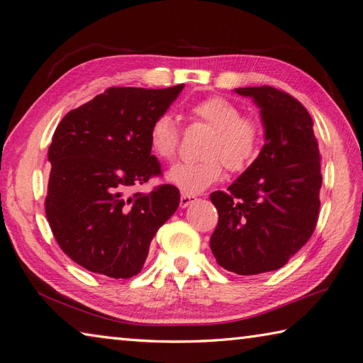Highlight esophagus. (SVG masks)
I'll return each instance as SVG.
<instances>
[{"label":"esophagus","instance_id":"obj_1","mask_svg":"<svg viewBox=\"0 0 363 363\" xmlns=\"http://www.w3.org/2000/svg\"><path fill=\"white\" fill-rule=\"evenodd\" d=\"M197 200V197L196 196H189V194H182V197H180V208H188L189 205H192Z\"/></svg>","mask_w":363,"mask_h":363}]
</instances>
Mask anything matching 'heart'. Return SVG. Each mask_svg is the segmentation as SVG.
Segmentation results:
<instances>
[{"instance_id":"b5f03b06","label":"heart","mask_w":363,"mask_h":363,"mask_svg":"<svg viewBox=\"0 0 363 363\" xmlns=\"http://www.w3.org/2000/svg\"><path fill=\"white\" fill-rule=\"evenodd\" d=\"M191 116L213 128L197 163H179L171 167L166 179L184 194H197L223 179L225 167L242 172L259 154L262 130L255 119L240 116V108L220 96L196 102ZM180 132L171 115H160L150 125L149 146L152 154L163 161L177 155Z\"/></svg>"}]
</instances>
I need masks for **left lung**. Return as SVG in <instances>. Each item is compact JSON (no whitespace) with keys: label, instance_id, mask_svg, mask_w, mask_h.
<instances>
[{"label":"left lung","instance_id":"left-lung-1","mask_svg":"<svg viewBox=\"0 0 363 363\" xmlns=\"http://www.w3.org/2000/svg\"><path fill=\"white\" fill-rule=\"evenodd\" d=\"M259 107L265 143L259 155L209 199L219 222L209 247L238 275L281 269L315 230L321 161L313 123L300 102L273 86L236 88Z\"/></svg>","mask_w":363,"mask_h":363}]
</instances>
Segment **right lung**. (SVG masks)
<instances>
[{"instance_id":"right-lung-1","label":"right lung","mask_w":363,"mask_h":363,"mask_svg":"<svg viewBox=\"0 0 363 363\" xmlns=\"http://www.w3.org/2000/svg\"><path fill=\"white\" fill-rule=\"evenodd\" d=\"M183 88H108L55 128L46 217L60 248L84 269L115 279L140 273L152 239L179 208L172 184L125 192L161 174L149 130Z\"/></svg>"}]
</instances>
